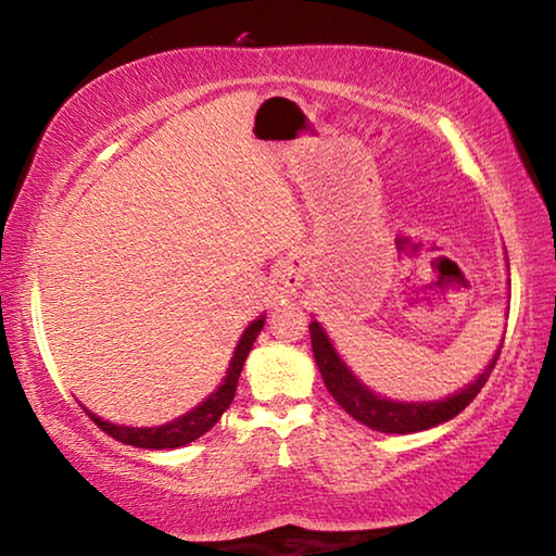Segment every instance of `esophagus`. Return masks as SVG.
Wrapping results in <instances>:
<instances>
[{
    "mask_svg": "<svg viewBox=\"0 0 556 556\" xmlns=\"http://www.w3.org/2000/svg\"><path fill=\"white\" fill-rule=\"evenodd\" d=\"M279 281H281V291H285V294H291L301 281L299 269L294 265H285L279 269Z\"/></svg>",
    "mask_w": 556,
    "mask_h": 556,
    "instance_id": "esophagus-1",
    "label": "esophagus"
}]
</instances>
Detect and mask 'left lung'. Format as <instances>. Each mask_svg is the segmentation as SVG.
Masks as SVG:
<instances>
[{
	"label": "left lung",
	"instance_id": "1",
	"mask_svg": "<svg viewBox=\"0 0 556 556\" xmlns=\"http://www.w3.org/2000/svg\"><path fill=\"white\" fill-rule=\"evenodd\" d=\"M312 331V348L318 370L326 382L331 397L341 404V407L351 414L361 425L370 427L375 431H384V434H414V431H425L441 425V421L454 419L456 414L464 412L476 394L483 390V384L491 378L497 357H501V348L493 355L488 368L478 375L476 382H470L456 394L439 402H392L372 394L365 384L355 380V375L345 368V363L333 351L331 341L324 333V328L316 321L308 326Z\"/></svg>",
	"mask_w": 556,
	"mask_h": 556
}]
</instances>
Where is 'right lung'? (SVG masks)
<instances>
[{
  "label": "right lung",
  "mask_w": 556,
  "mask_h": 556,
  "mask_svg": "<svg viewBox=\"0 0 556 556\" xmlns=\"http://www.w3.org/2000/svg\"><path fill=\"white\" fill-rule=\"evenodd\" d=\"M262 326H265V318H257V321H252L248 328H244V333L240 338L238 348H235V355L230 361V370L225 375V382L220 384L218 390H215L208 400L199 407L191 409L184 417H178L174 421H168L164 427H152V429H142V427H117V425H110V421H102L96 414L88 412V417L96 421V425L105 431L108 437L122 441V444L127 446H137V448H178V446H186L195 441L199 437H203L205 431L213 429L218 425V419L223 417V412L230 407L232 397H235V390H238V380H240V372H242V365H244V357L252 351V343H255V338L260 336Z\"/></svg>",
  "instance_id": "add662e5"
}]
</instances>
